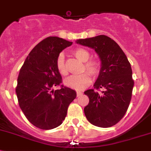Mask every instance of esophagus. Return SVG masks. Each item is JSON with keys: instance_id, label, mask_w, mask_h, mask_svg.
Here are the masks:
<instances>
[{"instance_id": "esophagus-1", "label": "esophagus", "mask_w": 151, "mask_h": 151, "mask_svg": "<svg viewBox=\"0 0 151 151\" xmlns=\"http://www.w3.org/2000/svg\"><path fill=\"white\" fill-rule=\"evenodd\" d=\"M81 95H82V92H80V91H78V92H77V96H80Z\"/></svg>"}]
</instances>
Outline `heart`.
I'll return each mask as SVG.
<instances>
[{
  "instance_id": "heart-1",
  "label": "heart",
  "mask_w": 151,
  "mask_h": 151,
  "mask_svg": "<svg viewBox=\"0 0 151 151\" xmlns=\"http://www.w3.org/2000/svg\"><path fill=\"white\" fill-rule=\"evenodd\" d=\"M73 55L81 62H85L83 71L86 70L92 77H96L100 71V63L96 59H90L89 52L85 48H76L73 51ZM55 66L58 72L62 76H66L67 74L65 58L63 54H59L56 59ZM91 83V78L88 73H82L80 75H73L69 77L64 81V85L66 87L70 88L72 89L82 90L88 87Z\"/></svg>"
}]
</instances>
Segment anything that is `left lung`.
Masks as SVG:
<instances>
[{
  "mask_svg": "<svg viewBox=\"0 0 151 151\" xmlns=\"http://www.w3.org/2000/svg\"><path fill=\"white\" fill-rule=\"evenodd\" d=\"M76 43L93 48L101 62L94 88L85 91L89 103L84 109L88 121L96 126L109 128L121 121L131 101L134 86L132 71L127 56L114 40L105 35L79 39Z\"/></svg>",
  "mask_w": 151,
  "mask_h": 151,
  "instance_id": "obj_1",
  "label": "left lung"
}]
</instances>
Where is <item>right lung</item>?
<instances>
[{
  "label": "right lung",
  "mask_w": 151,
  "mask_h": 151,
  "mask_svg": "<svg viewBox=\"0 0 151 151\" xmlns=\"http://www.w3.org/2000/svg\"><path fill=\"white\" fill-rule=\"evenodd\" d=\"M72 42L58 37H48L29 52L20 69L15 92L19 105L34 126L48 130L59 126L71 102L77 96L74 90L61 85V74L55 66L59 53Z\"/></svg>",
  "instance_id": "right-lung-1"
}]
</instances>
